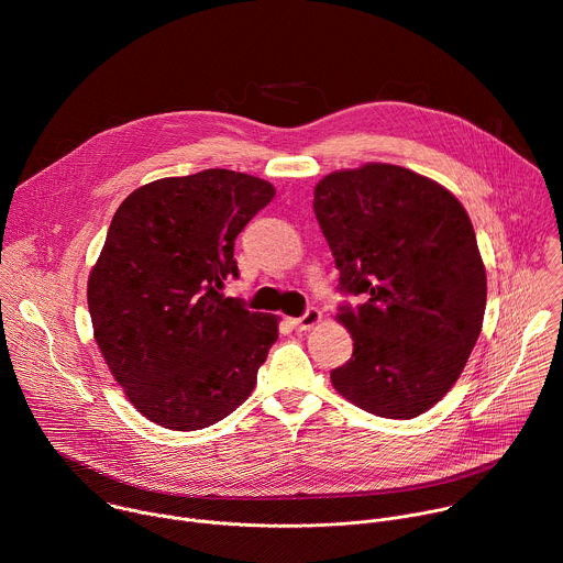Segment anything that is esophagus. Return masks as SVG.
Returning <instances> with one entry per match:
<instances>
[{"label": "esophagus", "mask_w": 563, "mask_h": 563, "mask_svg": "<svg viewBox=\"0 0 563 563\" xmlns=\"http://www.w3.org/2000/svg\"><path fill=\"white\" fill-rule=\"evenodd\" d=\"M320 318H323V313H320L316 307H309L300 318H296V320H294V328H296V330H300V332L313 330V328L320 323Z\"/></svg>", "instance_id": "34e87169"}]
</instances>
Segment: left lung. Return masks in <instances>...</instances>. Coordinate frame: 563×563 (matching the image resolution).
<instances>
[{"label":"left lung","mask_w":563,"mask_h":563,"mask_svg":"<svg viewBox=\"0 0 563 563\" xmlns=\"http://www.w3.org/2000/svg\"><path fill=\"white\" fill-rule=\"evenodd\" d=\"M313 213L341 289L365 298L336 316L354 352L332 385L376 417L428 412L484 328L488 280L467 211L421 174L367 163L318 180Z\"/></svg>","instance_id":"1"}]
</instances>
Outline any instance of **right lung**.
Masks as SVG:
<instances>
[{
    "label": "right lung",
    "mask_w": 563,
    "mask_h": 563,
    "mask_svg": "<svg viewBox=\"0 0 563 563\" xmlns=\"http://www.w3.org/2000/svg\"><path fill=\"white\" fill-rule=\"evenodd\" d=\"M263 178L207 169L137 187L89 274L93 339L133 408L191 432L231 415L278 339L276 313L224 298L233 240L272 202Z\"/></svg>",
    "instance_id": "obj_1"
}]
</instances>
